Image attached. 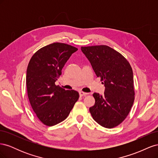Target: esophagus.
<instances>
[{
	"instance_id": "34e87169",
	"label": "esophagus",
	"mask_w": 158,
	"mask_h": 158,
	"mask_svg": "<svg viewBox=\"0 0 158 158\" xmlns=\"http://www.w3.org/2000/svg\"><path fill=\"white\" fill-rule=\"evenodd\" d=\"M79 94L80 96H85V95H86L88 94V93H85L84 92H79Z\"/></svg>"
}]
</instances>
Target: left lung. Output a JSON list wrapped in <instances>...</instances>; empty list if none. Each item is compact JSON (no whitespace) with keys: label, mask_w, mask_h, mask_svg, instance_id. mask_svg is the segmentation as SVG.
<instances>
[{"label":"left lung","mask_w":158,"mask_h":158,"mask_svg":"<svg viewBox=\"0 0 158 158\" xmlns=\"http://www.w3.org/2000/svg\"><path fill=\"white\" fill-rule=\"evenodd\" d=\"M95 74L104 84V94L94 93L89 112L99 125L107 128L125 120L135 100L133 73L127 60L107 45L81 47Z\"/></svg>","instance_id":"obj_1"}]
</instances>
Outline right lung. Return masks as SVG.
<instances>
[{
	"label": "right lung",
	"instance_id": "1",
	"mask_svg": "<svg viewBox=\"0 0 158 158\" xmlns=\"http://www.w3.org/2000/svg\"><path fill=\"white\" fill-rule=\"evenodd\" d=\"M77 50L67 44L53 43L38 50L28 64V98L38 118L47 126L63 121L78 101V92L55 85L66 61Z\"/></svg>",
	"mask_w": 158,
	"mask_h": 158
}]
</instances>
